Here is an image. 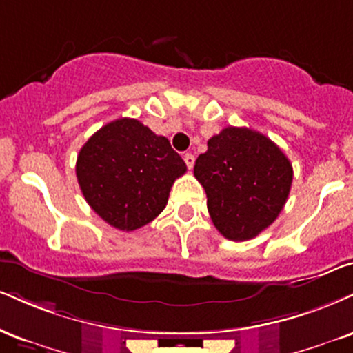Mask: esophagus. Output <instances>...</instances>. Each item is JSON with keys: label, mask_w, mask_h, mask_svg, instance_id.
<instances>
[{"label": "esophagus", "mask_w": 353, "mask_h": 353, "mask_svg": "<svg viewBox=\"0 0 353 353\" xmlns=\"http://www.w3.org/2000/svg\"><path fill=\"white\" fill-rule=\"evenodd\" d=\"M184 161H185V164H188L189 169L194 168V163H195L194 154H190V152H185V154H184Z\"/></svg>", "instance_id": "34e87169"}]
</instances>
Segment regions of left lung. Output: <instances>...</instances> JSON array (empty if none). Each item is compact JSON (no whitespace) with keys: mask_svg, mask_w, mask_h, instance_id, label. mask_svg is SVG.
Listing matches in <instances>:
<instances>
[{"mask_svg":"<svg viewBox=\"0 0 353 353\" xmlns=\"http://www.w3.org/2000/svg\"><path fill=\"white\" fill-rule=\"evenodd\" d=\"M215 228L232 241L252 240L274 222L291 190L292 165L265 134L228 126L195 161Z\"/></svg>","mask_w":353,"mask_h":353,"instance_id":"8db88e82","label":"left lung"}]
</instances>
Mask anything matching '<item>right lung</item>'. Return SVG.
Returning <instances> with one entry per match:
<instances>
[{
  "label": "right lung",
  "instance_id": "right-lung-1",
  "mask_svg": "<svg viewBox=\"0 0 353 353\" xmlns=\"http://www.w3.org/2000/svg\"><path fill=\"white\" fill-rule=\"evenodd\" d=\"M188 168L168 138L134 118L101 126L77 156V181L99 217L136 230L154 220L168 203L174 181Z\"/></svg>",
  "mask_w": 353,
  "mask_h": 353
}]
</instances>
